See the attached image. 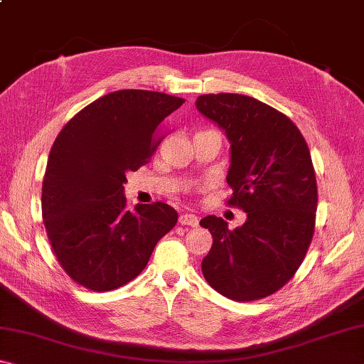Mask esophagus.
I'll return each instance as SVG.
<instances>
[{"label": "esophagus", "instance_id": "esophagus-1", "mask_svg": "<svg viewBox=\"0 0 364 364\" xmlns=\"http://www.w3.org/2000/svg\"><path fill=\"white\" fill-rule=\"evenodd\" d=\"M178 223L183 226H197L199 225V220H197V217L193 213H183L180 215V218H178Z\"/></svg>", "mask_w": 364, "mask_h": 364}]
</instances>
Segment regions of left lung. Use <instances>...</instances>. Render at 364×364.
Masks as SVG:
<instances>
[{
	"instance_id": "left-lung-1",
	"label": "left lung",
	"mask_w": 364,
	"mask_h": 364,
	"mask_svg": "<svg viewBox=\"0 0 364 364\" xmlns=\"http://www.w3.org/2000/svg\"><path fill=\"white\" fill-rule=\"evenodd\" d=\"M196 106L230 139L228 205L247 213L236 230L215 215L200 220L213 237L202 274L231 300L268 297L294 278L315 234L318 188L310 149L287 115L255 97L202 95Z\"/></svg>"
}]
</instances>
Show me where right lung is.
Masks as SVG:
<instances>
[{
  "instance_id": "obj_1",
  "label": "right lung",
  "mask_w": 364,
  "mask_h": 364,
  "mask_svg": "<svg viewBox=\"0 0 364 364\" xmlns=\"http://www.w3.org/2000/svg\"><path fill=\"white\" fill-rule=\"evenodd\" d=\"M183 97L120 90L65 123L49 152L41 212L51 249L67 276L93 292L125 286L146 268L157 242L176 225L164 202L128 208V171L149 162L167 133L159 127Z\"/></svg>"
}]
</instances>
